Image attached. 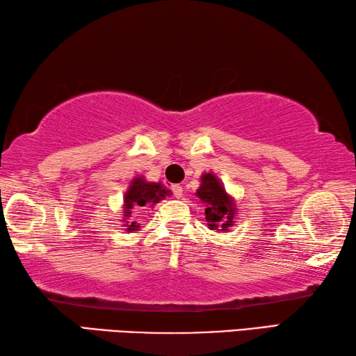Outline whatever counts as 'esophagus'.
<instances>
[{
  "mask_svg": "<svg viewBox=\"0 0 356 356\" xmlns=\"http://www.w3.org/2000/svg\"><path fill=\"white\" fill-rule=\"evenodd\" d=\"M171 190H172V193H174V196H176L177 199L184 196V188H182V186H180V185H172Z\"/></svg>",
  "mask_w": 356,
  "mask_h": 356,
  "instance_id": "1",
  "label": "esophagus"
}]
</instances>
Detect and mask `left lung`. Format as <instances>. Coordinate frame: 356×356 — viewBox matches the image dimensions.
Masks as SVG:
<instances>
[{
  "mask_svg": "<svg viewBox=\"0 0 356 356\" xmlns=\"http://www.w3.org/2000/svg\"><path fill=\"white\" fill-rule=\"evenodd\" d=\"M196 196L205 204V219L210 230L227 232L229 227H234L236 205L215 174H202Z\"/></svg>",
  "mask_w": 356,
  "mask_h": 356,
  "instance_id": "obj_1",
  "label": "left lung"
}]
</instances>
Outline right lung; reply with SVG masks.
Returning a JSON list of instances; mask_svg holds the SVG:
<instances>
[{
  "label": "right lung",
  "mask_w": 356,
  "mask_h": 356,
  "mask_svg": "<svg viewBox=\"0 0 356 356\" xmlns=\"http://www.w3.org/2000/svg\"><path fill=\"white\" fill-rule=\"evenodd\" d=\"M168 195H170V190H166L161 184H156V182H147L145 177H135L131 185H129V190L126 191L124 195V221L126 224V230L127 232H137L140 229V224H137V221L129 222L127 218H131L134 210H140L143 207L147 205H154L160 202L161 199H165Z\"/></svg>",
  "instance_id": "add662e5"
}]
</instances>
